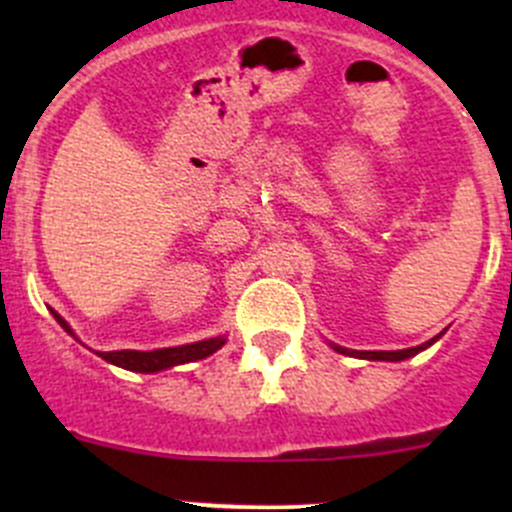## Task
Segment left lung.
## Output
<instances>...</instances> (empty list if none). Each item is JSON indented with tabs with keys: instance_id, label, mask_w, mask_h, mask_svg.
<instances>
[{
	"instance_id": "1",
	"label": "left lung",
	"mask_w": 512,
	"mask_h": 512,
	"mask_svg": "<svg viewBox=\"0 0 512 512\" xmlns=\"http://www.w3.org/2000/svg\"><path fill=\"white\" fill-rule=\"evenodd\" d=\"M443 337V332L438 334V337L428 339V342H423L421 347H411V349H399V352H356V349H344L339 347V344L329 342V347L334 349V352L339 354H347V356H356V359H369V361H404V359H411V356H416L418 352H423V349L431 347L433 342H438V339Z\"/></svg>"
}]
</instances>
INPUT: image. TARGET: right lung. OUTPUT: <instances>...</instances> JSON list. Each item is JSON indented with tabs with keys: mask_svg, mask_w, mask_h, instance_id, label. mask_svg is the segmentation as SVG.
I'll list each match as a JSON object with an SVG mask.
<instances>
[{
	"mask_svg": "<svg viewBox=\"0 0 512 512\" xmlns=\"http://www.w3.org/2000/svg\"><path fill=\"white\" fill-rule=\"evenodd\" d=\"M56 322L61 324L64 332H69L71 337L76 339L74 329L69 327L64 317L59 312H54ZM227 342L225 334L213 339H203V342H193V344H183V347H168V349H153V352H138V349H121V352H98L101 359H106L108 364H116L121 369L128 371H138V374H156V371L170 369V366H178V364H188V361H198L205 359V356L215 354L220 347Z\"/></svg>",
	"mask_w": 512,
	"mask_h": 512,
	"instance_id": "add662e5",
	"label": "right lung"
}]
</instances>
